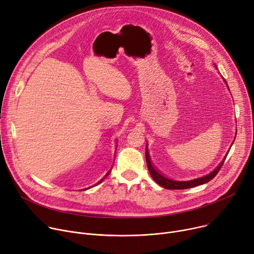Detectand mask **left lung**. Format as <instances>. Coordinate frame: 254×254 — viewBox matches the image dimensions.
Returning a JSON list of instances; mask_svg holds the SVG:
<instances>
[{
    "label": "left lung",
    "instance_id": "obj_1",
    "mask_svg": "<svg viewBox=\"0 0 254 254\" xmlns=\"http://www.w3.org/2000/svg\"><path fill=\"white\" fill-rule=\"evenodd\" d=\"M224 81L227 84V81L225 79H224ZM227 86H228V84H227ZM236 133H237V130H236ZM234 140H235V139H234ZM228 153H229V151H228ZM227 154H226V157L223 159V161L218 165V167L214 169L213 171H211L210 173H208L207 175H205V176H202V177H199V178H196V179L188 180V181H176V180H172V179H169V178L165 177L164 175H162L159 171L155 170V168L152 166V164L150 162L149 152L147 150V146L145 148V159H146V164H147V168H148L150 176L159 185H161L162 187H164L166 189H187V188H191V187H194V186H198V185H202V184L207 183L218 174V172L220 171L221 167L223 166V164H224V162L227 158Z\"/></svg>",
    "mask_w": 254,
    "mask_h": 254
}]
</instances>
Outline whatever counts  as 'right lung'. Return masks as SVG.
Returning <instances> with one entry per match:
<instances>
[{
  "mask_svg": "<svg viewBox=\"0 0 254 254\" xmlns=\"http://www.w3.org/2000/svg\"><path fill=\"white\" fill-rule=\"evenodd\" d=\"M110 173H111V170H110V171H109V172H108V173H107V174L105 175V177H104V178H102V179H101V180H100L99 182H97V183H95V184H94L93 186H96V185H99L100 183H102V182H103V181L105 180V178L109 176V175H110ZM93 186H91V187H93ZM89 188H90V187H88V188H85V189H82V190H87V189H89Z\"/></svg>",
  "mask_w": 254,
  "mask_h": 254,
  "instance_id": "add662e5",
  "label": "right lung"
}]
</instances>
